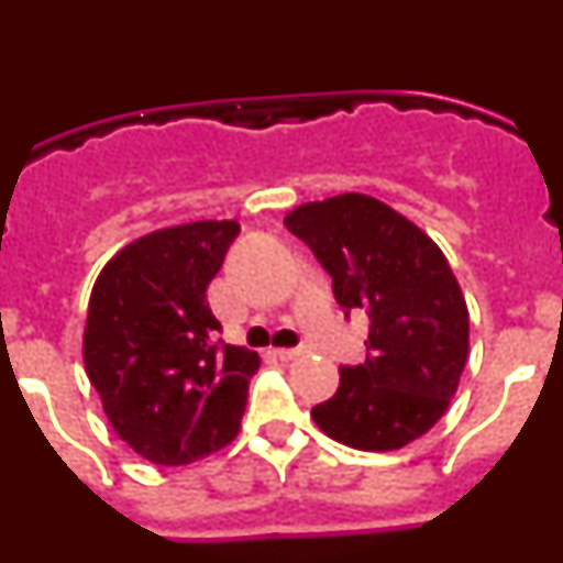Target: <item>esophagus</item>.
Segmentation results:
<instances>
[{"instance_id":"1","label":"esophagus","mask_w":563,"mask_h":563,"mask_svg":"<svg viewBox=\"0 0 563 563\" xmlns=\"http://www.w3.org/2000/svg\"><path fill=\"white\" fill-rule=\"evenodd\" d=\"M273 355L278 357V361H292V357H298V355H305V350H301V346H290V350H273Z\"/></svg>"}]
</instances>
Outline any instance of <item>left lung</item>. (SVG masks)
I'll return each instance as SVG.
<instances>
[{
    "mask_svg": "<svg viewBox=\"0 0 563 563\" xmlns=\"http://www.w3.org/2000/svg\"><path fill=\"white\" fill-rule=\"evenodd\" d=\"M285 225L332 276L335 301L366 310V361L341 366L312 420L357 451H397L449 411L467 361V305L434 239L369 194L305 202Z\"/></svg>",
    "mask_w": 563,
    "mask_h": 563,
    "instance_id": "left-lung-1",
    "label": "left lung"
}]
</instances>
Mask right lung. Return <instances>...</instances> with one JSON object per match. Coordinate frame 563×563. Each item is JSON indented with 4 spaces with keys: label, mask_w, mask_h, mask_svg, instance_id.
<instances>
[{
    "label": "right lung",
    "mask_w": 563,
    "mask_h": 563,
    "mask_svg": "<svg viewBox=\"0 0 563 563\" xmlns=\"http://www.w3.org/2000/svg\"><path fill=\"white\" fill-rule=\"evenodd\" d=\"M236 233L233 220L146 233L109 258L89 296V383L114 434L154 465H188L239 434L258 355L217 341L206 296Z\"/></svg>",
    "instance_id": "right-lung-1"
}]
</instances>
